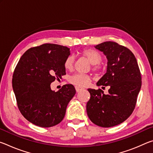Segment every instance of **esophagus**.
Instances as JSON below:
<instances>
[{"mask_svg":"<svg viewBox=\"0 0 153 153\" xmlns=\"http://www.w3.org/2000/svg\"><path fill=\"white\" fill-rule=\"evenodd\" d=\"M75 88H76V90L77 92L81 91V90H83L82 88H80V87H79V86H76Z\"/></svg>","mask_w":153,"mask_h":153,"instance_id":"obj_1","label":"esophagus"}]
</instances>
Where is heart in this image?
Wrapping results in <instances>:
<instances>
[{
  "label": "heart",
  "mask_w": 153,
  "mask_h": 153,
  "mask_svg": "<svg viewBox=\"0 0 153 153\" xmlns=\"http://www.w3.org/2000/svg\"><path fill=\"white\" fill-rule=\"evenodd\" d=\"M82 55L86 58L90 63L94 66V69H99L100 67L99 63L102 60V56L98 52L92 49H85L82 52ZM75 59L73 55H69L65 59L64 62V67L66 69H71L74 65ZM69 82L77 86L85 87L91 82L89 76L85 74H76L69 78Z\"/></svg>",
  "instance_id": "b5f03b06"
}]
</instances>
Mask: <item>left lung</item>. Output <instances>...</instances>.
Returning a JSON list of instances; mask_svg holds the SVG:
<instances>
[{
	"instance_id": "1",
	"label": "left lung",
	"mask_w": 153,
	"mask_h": 153,
	"mask_svg": "<svg viewBox=\"0 0 153 153\" xmlns=\"http://www.w3.org/2000/svg\"><path fill=\"white\" fill-rule=\"evenodd\" d=\"M94 48L107 59V72L97 85L110 88L107 94L101 89H88L90 98L86 111L92 123L110 128L123 122L132 113L142 86L141 74L135 56L128 48L111 41Z\"/></svg>"
}]
</instances>
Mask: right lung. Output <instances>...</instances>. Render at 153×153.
<instances>
[{
    "label": "right lung",
    "instance_id": "add662e5",
    "mask_svg": "<svg viewBox=\"0 0 153 153\" xmlns=\"http://www.w3.org/2000/svg\"><path fill=\"white\" fill-rule=\"evenodd\" d=\"M70 48L55 44L31 48L20 58L13 76V89L23 116L34 125L50 128L63 120L76 94L71 84L55 92L51 84L65 75L64 62Z\"/></svg>",
    "mask_w": 153,
    "mask_h": 153
}]
</instances>
